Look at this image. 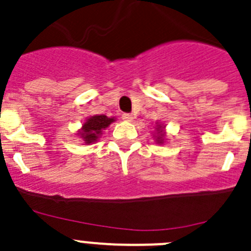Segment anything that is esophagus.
<instances>
[{"label": "esophagus", "mask_w": 251, "mask_h": 251, "mask_svg": "<svg viewBox=\"0 0 251 251\" xmlns=\"http://www.w3.org/2000/svg\"><path fill=\"white\" fill-rule=\"evenodd\" d=\"M122 120L126 121V122H131L134 120V117L131 115H129V113H123Z\"/></svg>", "instance_id": "esophagus-1"}]
</instances>
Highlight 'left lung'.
<instances>
[{
	"instance_id": "1",
	"label": "left lung",
	"mask_w": 251,
	"mask_h": 251,
	"mask_svg": "<svg viewBox=\"0 0 251 251\" xmlns=\"http://www.w3.org/2000/svg\"><path fill=\"white\" fill-rule=\"evenodd\" d=\"M166 126L161 125V123H156L155 126V133H153V138H155L156 144H165L166 141V131H165Z\"/></svg>"
}]
</instances>
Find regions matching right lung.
Returning a JSON list of instances; mask_svg holds the SVG:
<instances>
[{
    "label": "right lung",
    "mask_w": 251,
    "mask_h": 251,
    "mask_svg": "<svg viewBox=\"0 0 251 251\" xmlns=\"http://www.w3.org/2000/svg\"><path fill=\"white\" fill-rule=\"evenodd\" d=\"M115 121V117H107L105 115L90 116V117L86 118L84 125L81 126V128L79 129L76 134L83 139L86 145L94 144L99 140L102 131Z\"/></svg>",
    "instance_id": "obj_1"
}]
</instances>
